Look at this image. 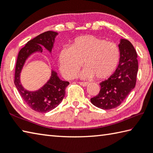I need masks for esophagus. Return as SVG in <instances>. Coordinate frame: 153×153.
<instances>
[{"instance_id": "obj_1", "label": "esophagus", "mask_w": 153, "mask_h": 153, "mask_svg": "<svg viewBox=\"0 0 153 153\" xmlns=\"http://www.w3.org/2000/svg\"><path fill=\"white\" fill-rule=\"evenodd\" d=\"M79 84H80V85H82V86H87L89 84V83L88 82H79Z\"/></svg>"}]
</instances>
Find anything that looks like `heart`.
I'll return each instance as SVG.
<instances>
[{
  "label": "heart",
  "mask_w": 153,
  "mask_h": 153,
  "mask_svg": "<svg viewBox=\"0 0 153 153\" xmlns=\"http://www.w3.org/2000/svg\"><path fill=\"white\" fill-rule=\"evenodd\" d=\"M60 69L67 78H73L82 66L79 77L104 79L112 75L120 61V51L115 43L91 35L75 39L70 48H64L59 55Z\"/></svg>",
  "instance_id": "b5f03b06"
}]
</instances>
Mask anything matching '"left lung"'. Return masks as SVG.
<instances>
[{
	"label": "left lung",
	"instance_id": "8db88e82",
	"mask_svg": "<svg viewBox=\"0 0 153 153\" xmlns=\"http://www.w3.org/2000/svg\"><path fill=\"white\" fill-rule=\"evenodd\" d=\"M118 46L120 58L117 68L109 78L100 83L99 93L90 99L93 105L102 109L120 106L136 85L138 65L135 48L126 39H121Z\"/></svg>",
	"mask_w": 153,
	"mask_h": 153
}]
</instances>
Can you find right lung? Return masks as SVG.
<instances>
[{"label": "right lung", "instance_id": "right-lung-1", "mask_svg": "<svg viewBox=\"0 0 153 153\" xmlns=\"http://www.w3.org/2000/svg\"><path fill=\"white\" fill-rule=\"evenodd\" d=\"M57 34V32L53 31L41 33L28 41L18 54L15 66V85L26 104L32 109L39 113L49 112L60 104L65 95V88L69 82L59 79L56 72L52 70L50 79L40 89L28 91L21 84L20 74L25 61L32 54L37 51L42 53L44 48L51 53Z\"/></svg>", "mask_w": 153, "mask_h": 153}]
</instances>
